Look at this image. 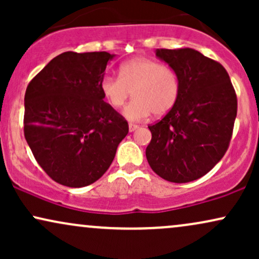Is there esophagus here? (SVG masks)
<instances>
[{"label":"esophagus","instance_id":"1","mask_svg":"<svg viewBox=\"0 0 259 259\" xmlns=\"http://www.w3.org/2000/svg\"><path fill=\"white\" fill-rule=\"evenodd\" d=\"M136 129H139V125H136V124H133V123H130L129 124V132H135Z\"/></svg>","mask_w":259,"mask_h":259}]
</instances>
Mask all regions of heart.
I'll return each mask as SVG.
<instances>
[{"label": "heart", "instance_id": "obj_1", "mask_svg": "<svg viewBox=\"0 0 259 259\" xmlns=\"http://www.w3.org/2000/svg\"><path fill=\"white\" fill-rule=\"evenodd\" d=\"M103 99L113 108H121L133 91L134 100L124 109L126 119L139 121L151 113L164 115L175 106L181 81L173 68L146 57L124 62L118 76L105 75L100 81Z\"/></svg>", "mask_w": 259, "mask_h": 259}]
</instances>
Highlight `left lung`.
I'll list each match as a JSON object with an SVG mask.
<instances>
[{
    "mask_svg": "<svg viewBox=\"0 0 259 259\" xmlns=\"http://www.w3.org/2000/svg\"><path fill=\"white\" fill-rule=\"evenodd\" d=\"M156 56L179 74L177 103L148 125L146 148L152 170L170 183H189L207 174L227 152L237 113V97L219 62L196 50L157 49Z\"/></svg>",
    "mask_w": 259,
    "mask_h": 259,
    "instance_id": "obj_1",
    "label": "left lung"
}]
</instances>
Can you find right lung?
<instances>
[{
	"label": "right lung",
	"instance_id": "right-lung-1",
	"mask_svg": "<svg viewBox=\"0 0 259 259\" xmlns=\"http://www.w3.org/2000/svg\"><path fill=\"white\" fill-rule=\"evenodd\" d=\"M112 58L105 51L61 53L26 88L25 140L45 173L64 186L99 180L129 133L100 90Z\"/></svg>",
	"mask_w": 259,
	"mask_h": 259
}]
</instances>
